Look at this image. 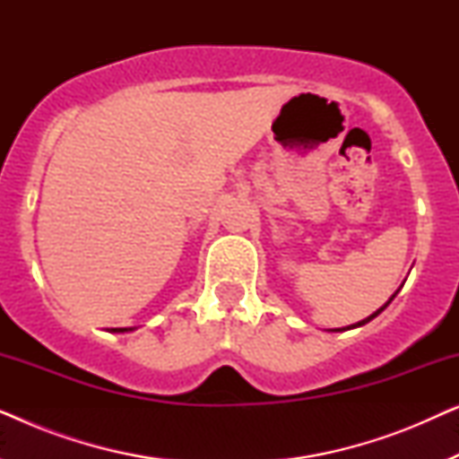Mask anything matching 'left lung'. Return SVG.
<instances>
[{"instance_id": "1", "label": "left lung", "mask_w": 459, "mask_h": 459, "mask_svg": "<svg viewBox=\"0 0 459 459\" xmlns=\"http://www.w3.org/2000/svg\"><path fill=\"white\" fill-rule=\"evenodd\" d=\"M399 288H403V284H401ZM397 292H399V290H397ZM397 292H394V294H393V297H391V299H388V300H386V303L380 307V309H376V311H374V313H372V316H369V317H366V319H361V322H357V324H353V325H347V328H334V330H330V332H342V330H353V328H359V325H366L368 322H372V319H374L376 316H380V313H382V311H385L388 305H391V300H393L394 297H397Z\"/></svg>"}]
</instances>
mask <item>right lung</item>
<instances>
[{
	"mask_svg": "<svg viewBox=\"0 0 459 459\" xmlns=\"http://www.w3.org/2000/svg\"><path fill=\"white\" fill-rule=\"evenodd\" d=\"M131 330L135 328H110V332H131Z\"/></svg>",
	"mask_w": 459,
	"mask_h": 459,
	"instance_id": "add662e5",
	"label": "right lung"
}]
</instances>
